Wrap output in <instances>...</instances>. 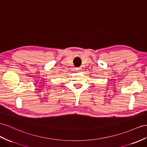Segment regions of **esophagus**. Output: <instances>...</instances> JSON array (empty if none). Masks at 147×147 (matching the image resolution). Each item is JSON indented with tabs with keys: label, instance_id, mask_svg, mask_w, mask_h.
Listing matches in <instances>:
<instances>
[{
	"label": "esophagus",
	"instance_id": "obj_1",
	"mask_svg": "<svg viewBox=\"0 0 147 147\" xmlns=\"http://www.w3.org/2000/svg\"><path fill=\"white\" fill-rule=\"evenodd\" d=\"M76 69L78 70V71H80V70H81V67H76Z\"/></svg>",
	"mask_w": 147,
	"mask_h": 147
}]
</instances>
